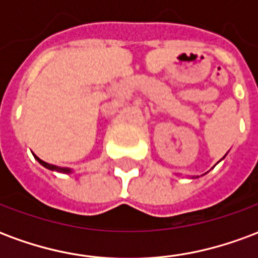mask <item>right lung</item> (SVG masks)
Wrapping results in <instances>:
<instances>
[{"label": "right lung", "instance_id": "add662e5", "mask_svg": "<svg viewBox=\"0 0 258 258\" xmlns=\"http://www.w3.org/2000/svg\"><path fill=\"white\" fill-rule=\"evenodd\" d=\"M34 157H36L37 160L40 162V164H42V166H44V167H45V168H48V170H52V171H59V173H72V170H70V168L58 167V166H53V164H49V163L41 160L40 157H37L36 155H34Z\"/></svg>", "mask_w": 258, "mask_h": 258}]
</instances>
